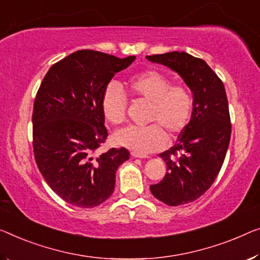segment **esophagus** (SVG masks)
I'll list each match as a JSON object with an SVG mask.
<instances>
[{"label":"esophagus","mask_w":260,"mask_h":260,"mask_svg":"<svg viewBox=\"0 0 260 260\" xmlns=\"http://www.w3.org/2000/svg\"><path fill=\"white\" fill-rule=\"evenodd\" d=\"M131 154H132V156H133V157H138V158H148V157H149L148 155H142V154H138V153H135V152H132Z\"/></svg>","instance_id":"esophagus-1"}]
</instances>
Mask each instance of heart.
Listing matches in <instances>:
<instances>
[{"label":"heart","instance_id":"heart-1","mask_svg":"<svg viewBox=\"0 0 260 260\" xmlns=\"http://www.w3.org/2000/svg\"><path fill=\"white\" fill-rule=\"evenodd\" d=\"M127 88L134 98L152 104L149 121L160 123L170 134H179L188 125L192 113L193 98L187 86L173 85L168 76L156 70H147L132 77L127 81ZM126 110L125 93L117 84H108L102 95L104 117L112 125H121L126 120ZM159 125L153 123L146 127H126L114 134V142L138 154L156 152L168 142L165 129Z\"/></svg>","mask_w":260,"mask_h":260}]
</instances>
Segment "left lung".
<instances>
[{"mask_svg": "<svg viewBox=\"0 0 260 260\" xmlns=\"http://www.w3.org/2000/svg\"><path fill=\"white\" fill-rule=\"evenodd\" d=\"M146 58L176 72L193 98L190 121L177 143L158 155L167 165V173L161 182L150 185V191L172 207L190 203L214 183L229 148L231 122L225 88L203 59L187 52Z\"/></svg>", "mask_w": 260, "mask_h": 260, "instance_id": "8db88e82", "label": "left lung"}]
</instances>
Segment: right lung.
<instances>
[{
  "instance_id": "right-lung-1",
  "label": "right lung",
  "mask_w": 260,
  "mask_h": 260,
  "mask_svg": "<svg viewBox=\"0 0 260 260\" xmlns=\"http://www.w3.org/2000/svg\"><path fill=\"white\" fill-rule=\"evenodd\" d=\"M135 56L118 58L79 50L53 64L34 103V153L49 187L79 208L102 204L114 191L115 173L129 158L126 148L94 152L107 138L102 95Z\"/></svg>"
}]
</instances>
